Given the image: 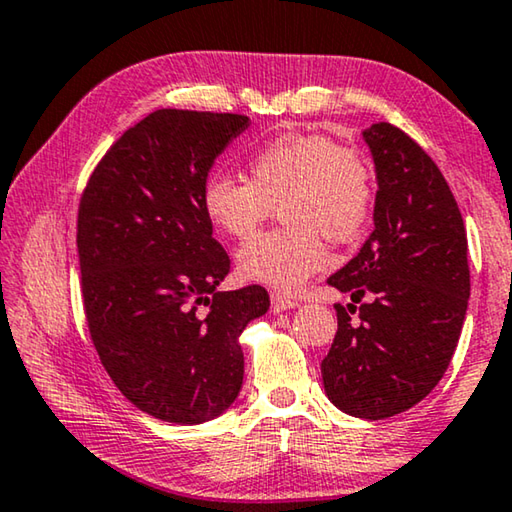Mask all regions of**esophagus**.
Here are the masks:
<instances>
[{"mask_svg": "<svg viewBox=\"0 0 512 512\" xmlns=\"http://www.w3.org/2000/svg\"><path fill=\"white\" fill-rule=\"evenodd\" d=\"M296 305H299V301L289 299V296H285V294H278V292L271 294V310L273 312H282V310L296 308Z\"/></svg>", "mask_w": 512, "mask_h": 512, "instance_id": "obj_1", "label": "esophagus"}]
</instances>
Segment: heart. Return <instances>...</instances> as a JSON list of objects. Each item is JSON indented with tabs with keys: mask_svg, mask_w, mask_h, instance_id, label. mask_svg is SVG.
Wrapping results in <instances>:
<instances>
[{
	"mask_svg": "<svg viewBox=\"0 0 512 512\" xmlns=\"http://www.w3.org/2000/svg\"><path fill=\"white\" fill-rule=\"evenodd\" d=\"M248 179L216 177L202 188L209 223L234 241H248L273 207L285 225L262 234L236 257L241 278L280 292H299L329 266L324 236L345 243L361 236L375 209L377 181L370 160L352 144L317 133H285L248 158Z\"/></svg>",
	"mask_w": 512,
	"mask_h": 512,
	"instance_id": "b5f03b06",
	"label": "heart"
}]
</instances>
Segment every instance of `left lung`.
<instances>
[{
  "mask_svg": "<svg viewBox=\"0 0 512 512\" xmlns=\"http://www.w3.org/2000/svg\"><path fill=\"white\" fill-rule=\"evenodd\" d=\"M363 137L377 170L375 232L329 278L352 303H335L322 379L335 407L379 421L414 407L444 377L471 282L462 213L434 160L386 121Z\"/></svg>",
  "mask_w": 512,
  "mask_h": 512,
  "instance_id": "8db88e82",
  "label": "left lung"
}]
</instances>
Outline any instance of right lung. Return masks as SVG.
<instances>
[{
    "mask_svg": "<svg viewBox=\"0 0 512 512\" xmlns=\"http://www.w3.org/2000/svg\"><path fill=\"white\" fill-rule=\"evenodd\" d=\"M248 117L156 110L119 137L80 197L78 255L91 342L144 414L195 425L243 384L239 335L269 310L262 285L218 292L230 257L202 188Z\"/></svg>",
    "mask_w": 512,
    "mask_h": 512,
    "instance_id": "obj_1",
    "label": "right lung"
}]
</instances>
